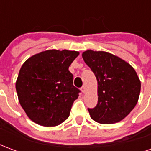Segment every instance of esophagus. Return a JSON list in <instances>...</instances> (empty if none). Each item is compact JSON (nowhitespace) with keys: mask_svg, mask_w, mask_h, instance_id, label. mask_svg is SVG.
<instances>
[{"mask_svg":"<svg viewBox=\"0 0 151 151\" xmlns=\"http://www.w3.org/2000/svg\"><path fill=\"white\" fill-rule=\"evenodd\" d=\"M81 91H82V93H85V91H86V86H82V87H81Z\"/></svg>","mask_w":151,"mask_h":151,"instance_id":"1","label":"esophagus"}]
</instances>
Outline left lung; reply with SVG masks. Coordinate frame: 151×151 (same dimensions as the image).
Returning <instances> with one entry per match:
<instances>
[{"label": "left lung", "instance_id": "left-lung-1", "mask_svg": "<svg viewBox=\"0 0 151 151\" xmlns=\"http://www.w3.org/2000/svg\"><path fill=\"white\" fill-rule=\"evenodd\" d=\"M82 58L98 82V104L88 108L91 118L104 124L123 120L139 98L141 82L136 71L129 64L106 52L87 50Z\"/></svg>", "mask_w": 151, "mask_h": 151}]
</instances>
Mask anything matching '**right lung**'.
<instances>
[{
  "mask_svg": "<svg viewBox=\"0 0 151 151\" xmlns=\"http://www.w3.org/2000/svg\"><path fill=\"white\" fill-rule=\"evenodd\" d=\"M79 52L47 50L26 60L16 91L28 117L42 126H56L69 117L80 90L73 86L69 67Z\"/></svg>",
  "mask_w": 151,
  "mask_h": 151,
  "instance_id": "right-lung-1",
  "label": "right lung"
}]
</instances>
